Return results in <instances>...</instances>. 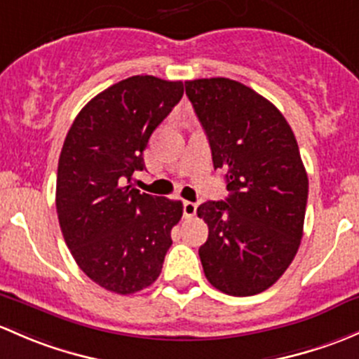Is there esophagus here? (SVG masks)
Returning <instances> with one entry per match:
<instances>
[{
    "label": "esophagus",
    "mask_w": 359,
    "mask_h": 359,
    "mask_svg": "<svg viewBox=\"0 0 359 359\" xmlns=\"http://www.w3.org/2000/svg\"><path fill=\"white\" fill-rule=\"evenodd\" d=\"M197 204L195 202H184L183 204V216L184 217H191L195 216V212H197Z\"/></svg>",
    "instance_id": "34e87169"
}]
</instances>
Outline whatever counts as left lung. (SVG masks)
I'll use <instances>...</instances> for the list:
<instances>
[{
  "mask_svg": "<svg viewBox=\"0 0 359 359\" xmlns=\"http://www.w3.org/2000/svg\"><path fill=\"white\" fill-rule=\"evenodd\" d=\"M184 88L230 191L197 209L209 226L198 249L205 278L228 295H256L285 273L301 245L308 175L297 142L282 112L238 81L210 77Z\"/></svg>",
  "mask_w": 359,
  "mask_h": 359,
  "instance_id": "obj_1",
  "label": "left lung"
}]
</instances>
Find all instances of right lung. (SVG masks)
Returning <instances> with one entry per match:
<instances>
[{"label":"right lung","instance_id":"1","mask_svg":"<svg viewBox=\"0 0 359 359\" xmlns=\"http://www.w3.org/2000/svg\"><path fill=\"white\" fill-rule=\"evenodd\" d=\"M183 97L181 81L133 76L98 93L70 126L58 158L57 212L77 266L105 290L128 295L161 275L183 204L140 194L143 150Z\"/></svg>","mask_w":359,"mask_h":359}]
</instances>
